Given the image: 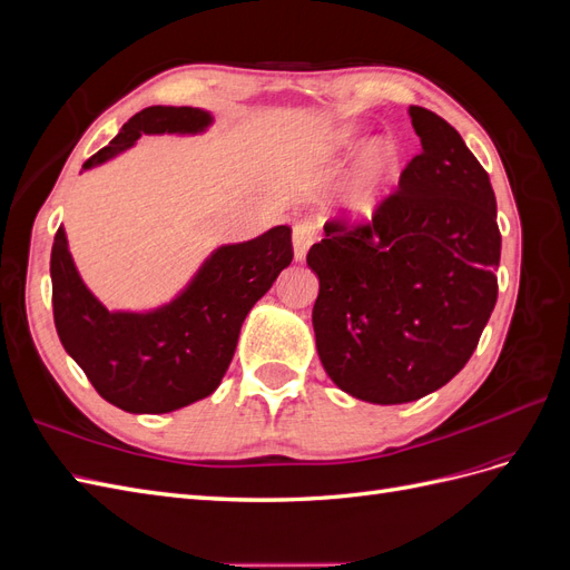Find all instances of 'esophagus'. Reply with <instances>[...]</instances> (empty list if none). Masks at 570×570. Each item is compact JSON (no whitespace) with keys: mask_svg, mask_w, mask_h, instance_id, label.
<instances>
[{"mask_svg":"<svg viewBox=\"0 0 570 570\" xmlns=\"http://www.w3.org/2000/svg\"><path fill=\"white\" fill-rule=\"evenodd\" d=\"M316 239V226L312 220H302L295 226V230H292V247H295V262H302V258L306 256L308 247L314 245Z\"/></svg>","mask_w":570,"mask_h":570,"instance_id":"34e87169","label":"esophagus"}]
</instances>
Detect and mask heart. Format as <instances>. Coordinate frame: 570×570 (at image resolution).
<instances>
[{
	"instance_id": "heart-1",
	"label": "heart",
	"mask_w": 570,
	"mask_h": 570,
	"mask_svg": "<svg viewBox=\"0 0 570 570\" xmlns=\"http://www.w3.org/2000/svg\"><path fill=\"white\" fill-rule=\"evenodd\" d=\"M358 142L361 137L354 128H347V126L335 128L325 135L323 154L331 159L344 157V154H350ZM400 161H402L400 149H396L392 142L381 140L366 147V151L361 154L347 187H344V195H342L344 212L356 220H366L381 209L383 202L390 195L392 185L396 183V176H400Z\"/></svg>"
}]
</instances>
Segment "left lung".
Wrapping results in <instances>:
<instances>
[{
    "instance_id": "8db88e82",
    "label": "left lung",
    "mask_w": 570,
    "mask_h": 570,
    "mask_svg": "<svg viewBox=\"0 0 570 570\" xmlns=\"http://www.w3.org/2000/svg\"><path fill=\"white\" fill-rule=\"evenodd\" d=\"M421 154L368 226L325 223L306 254L314 333L331 381L356 400L406 404L465 366L497 304L502 235L490 176L438 114L409 107Z\"/></svg>"
}]
</instances>
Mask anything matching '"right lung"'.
<instances>
[{"label":"right lung","mask_w":570,"mask_h":570,"mask_svg":"<svg viewBox=\"0 0 570 570\" xmlns=\"http://www.w3.org/2000/svg\"><path fill=\"white\" fill-rule=\"evenodd\" d=\"M214 114L147 107L82 164L92 170L142 135H202ZM80 170V174H82ZM292 262V230L275 226L247 243L220 245L168 302L107 308L80 278L63 226L51 247V306L66 354L105 400L128 413H168L209 396L226 375L252 306Z\"/></svg>","instance_id":"add662e5"}]
</instances>
